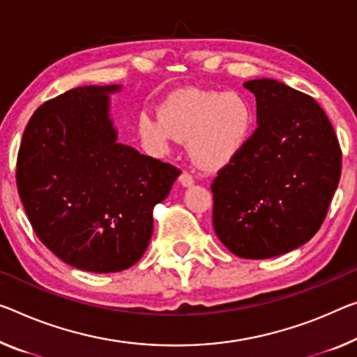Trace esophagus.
Masks as SVG:
<instances>
[{"instance_id":"obj_1","label":"esophagus","mask_w":357,"mask_h":357,"mask_svg":"<svg viewBox=\"0 0 357 357\" xmlns=\"http://www.w3.org/2000/svg\"><path fill=\"white\" fill-rule=\"evenodd\" d=\"M180 185L182 186H185V188H188V186H191L195 183V178H193V175H190V174H186V172H183L182 175H180Z\"/></svg>"}]
</instances>
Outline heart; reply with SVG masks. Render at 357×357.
I'll use <instances>...</instances> for the list:
<instances>
[{
  "instance_id": "b5f03b06",
  "label": "heart",
  "mask_w": 357,
  "mask_h": 357,
  "mask_svg": "<svg viewBox=\"0 0 357 357\" xmlns=\"http://www.w3.org/2000/svg\"><path fill=\"white\" fill-rule=\"evenodd\" d=\"M139 135L156 151H167L174 139L186 140V151L196 166L218 169L231 162L254 130V112L234 92L180 89L158 107V116L142 112Z\"/></svg>"
}]
</instances>
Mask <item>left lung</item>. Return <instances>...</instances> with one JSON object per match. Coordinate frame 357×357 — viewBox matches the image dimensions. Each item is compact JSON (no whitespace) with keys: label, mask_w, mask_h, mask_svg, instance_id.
<instances>
[{"label":"left lung","mask_w":357,"mask_h":357,"mask_svg":"<svg viewBox=\"0 0 357 357\" xmlns=\"http://www.w3.org/2000/svg\"><path fill=\"white\" fill-rule=\"evenodd\" d=\"M255 96L249 144L212 183L217 238L241 259H271L317 233L342 175V151L314 98L276 79L244 83Z\"/></svg>","instance_id":"8db88e82"}]
</instances>
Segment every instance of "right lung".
Returning a JSON list of instances; mask_svg holds the SVG:
<instances>
[{"label":"right lung","instance_id":"right-lung-1","mask_svg":"<svg viewBox=\"0 0 357 357\" xmlns=\"http://www.w3.org/2000/svg\"><path fill=\"white\" fill-rule=\"evenodd\" d=\"M121 86H84L36 109L17 156V190L41 243L70 266L118 273L142 259L153 207L177 167L119 144L109 96Z\"/></svg>","mask_w":357,"mask_h":357}]
</instances>
